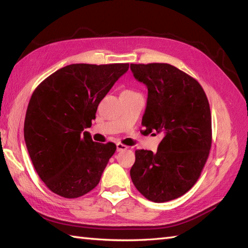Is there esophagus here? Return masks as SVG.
Instances as JSON below:
<instances>
[{"instance_id":"34e87169","label":"esophagus","mask_w":248,"mask_h":248,"mask_svg":"<svg viewBox=\"0 0 248 248\" xmlns=\"http://www.w3.org/2000/svg\"><path fill=\"white\" fill-rule=\"evenodd\" d=\"M116 146H117V151H124V150L128 149V146H125L121 143H117V145Z\"/></svg>"}]
</instances>
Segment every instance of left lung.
<instances>
[{
	"label": "left lung",
	"instance_id": "obj_1",
	"mask_svg": "<svg viewBox=\"0 0 248 248\" xmlns=\"http://www.w3.org/2000/svg\"><path fill=\"white\" fill-rule=\"evenodd\" d=\"M148 88L141 120L144 133H162L155 154L136 150L130 175L138 191L154 202L182 196L193 187L212 144L211 110L202 85L170 64H131Z\"/></svg>",
	"mask_w": 248,
	"mask_h": 248
}]
</instances>
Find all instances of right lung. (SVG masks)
I'll use <instances>...</instances> for the list:
<instances>
[{
  "label": "right lung",
  "instance_id": "right-lung-1",
  "mask_svg": "<svg viewBox=\"0 0 248 248\" xmlns=\"http://www.w3.org/2000/svg\"><path fill=\"white\" fill-rule=\"evenodd\" d=\"M129 64H72L36 87L26 109L24 140L31 163L50 191L78 198L98 186L115 151L87 131L100 101Z\"/></svg>",
  "mask_w": 248,
  "mask_h": 248
}]
</instances>
